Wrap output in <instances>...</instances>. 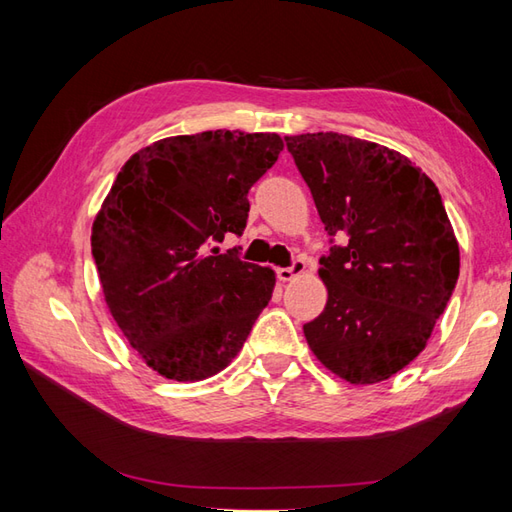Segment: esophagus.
Returning a JSON list of instances; mask_svg holds the SVG:
<instances>
[{
  "instance_id": "34e87169",
  "label": "esophagus",
  "mask_w": 512,
  "mask_h": 512,
  "mask_svg": "<svg viewBox=\"0 0 512 512\" xmlns=\"http://www.w3.org/2000/svg\"><path fill=\"white\" fill-rule=\"evenodd\" d=\"M303 270H306V262H303V259H295V262H292L288 268H277V277L281 281H290L297 275H301Z\"/></svg>"
}]
</instances>
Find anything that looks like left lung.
I'll list each match as a JSON object with an SVG mask.
<instances>
[{
    "mask_svg": "<svg viewBox=\"0 0 512 512\" xmlns=\"http://www.w3.org/2000/svg\"><path fill=\"white\" fill-rule=\"evenodd\" d=\"M321 222L343 244L321 257L328 303L303 325L314 356L352 385H374L416 358L453 295L460 248L438 187L369 140L286 136Z\"/></svg>",
    "mask_w": 512,
    "mask_h": 512,
    "instance_id": "8db88e82",
    "label": "left lung"
}]
</instances>
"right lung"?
<instances>
[{"label": "right lung", "instance_id": "right-lung-1", "mask_svg": "<svg viewBox=\"0 0 512 512\" xmlns=\"http://www.w3.org/2000/svg\"><path fill=\"white\" fill-rule=\"evenodd\" d=\"M281 149L277 134L217 129L162 138L118 171L92 255L116 325L160 376L220 372L273 297V270L211 246L244 233L248 191Z\"/></svg>", "mask_w": 512, "mask_h": 512}]
</instances>
